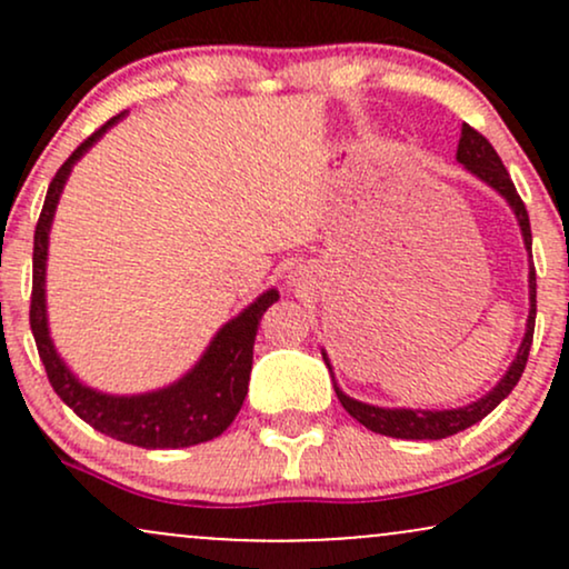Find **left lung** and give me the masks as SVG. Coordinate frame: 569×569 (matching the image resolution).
Instances as JSON below:
<instances>
[{
  "label": "left lung",
  "instance_id": "obj_1",
  "mask_svg": "<svg viewBox=\"0 0 569 569\" xmlns=\"http://www.w3.org/2000/svg\"><path fill=\"white\" fill-rule=\"evenodd\" d=\"M457 160H460L468 171L479 176L481 181H487L489 187L498 189L502 198L511 202L516 219H519L521 234H525V243H527V248H530L532 230H530V213H527L525 200H521L519 192H516L511 176H508L506 166H502V160L498 158V152H495L492 143H489L485 136L479 133V130L468 126V122L462 126L460 143H457ZM535 286H538L535 283V264H530V318H527V335H525V339H521V348H519V352H516L511 369L506 371V377H502V380L495 385V388L489 390L485 398H479V401L468 403V407H462V409H443V411L382 409V407H369V403H361V401H356V398L345 396L335 382L339 403H342V407L348 409V415L356 417L363 428L375 430V433H382V436H393V439L436 441V439H447V436H455V433H460V430L476 426V422L485 420L489 411L498 407L502 398L511 393V390L516 388V382H519L521 371H525V367H527V358H530V348H532V335H535V307H538L535 305ZM323 361H326V367H329V358H326V352H323ZM329 371H331V367H329Z\"/></svg>",
  "mask_w": 569,
  "mask_h": 569
}]
</instances>
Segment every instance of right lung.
Masks as SVG:
<instances>
[{
  "label": "right lung",
  "instance_id": "obj_1",
  "mask_svg": "<svg viewBox=\"0 0 569 569\" xmlns=\"http://www.w3.org/2000/svg\"><path fill=\"white\" fill-rule=\"evenodd\" d=\"M122 114L103 122L96 133H90L69 160L58 168L48 187L42 213L34 230V278H31V307L29 323L34 335L39 358H42L48 380L61 401L80 420L93 426L101 433L117 441L133 443L143 449H179L192 443L211 441L232 426L234 415L243 407L248 393V377L253 363V339H257L259 321L267 307L278 302V291L270 289L257 299L248 310L232 318L224 329L213 337L200 363L173 382L171 388L154 390L143 396H107L84 388L74 375L63 367L48 335V312H44V259H48V232L53 221L58 198L67 184L71 166L88 152L93 143L112 128Z\"/></svg>",
  "mask_w": 569,
  "mask_h": 569
}]
</instances>
